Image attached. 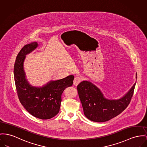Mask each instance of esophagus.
Wrapping results in <instances>:
<instances>
[{
    "label": "esophagus",
    "mask_w": 147,
    "mask_h": 147,
    "mask_svg": "<svg viewBox=\"0 0 147 147\" xmlns=\"http://www.w3.org/2000/svg\"><path fill=\"white\" fill-rule=\"evenodd\" d=\"M81 80H82V78H81L80 77L77 76V77L75 78L74 80V85L75 86H77L78 84L80 83Z\"/></svg>",
    "instance_id": "1"
}]
</instances>
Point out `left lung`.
<instances>
[{
    "mask_svg": "<svg viewBox=\"0 0 147 147\" xmlns=\"http://www.w3.org/2000/svg\"><path fill=\"white\" fill-rule=\"evenodd\" d=\"M136 84V82L121 98L108 99L104 96L100 89L91 82H81L78 86V91L84 115L95 122H104L117 117L129 104Z\"/></svg>",
    "mask_w": 147,
    "mask_h": 147,
    "instance_id": "8db88e82",
    "label": "left lung"
}]
</instances>
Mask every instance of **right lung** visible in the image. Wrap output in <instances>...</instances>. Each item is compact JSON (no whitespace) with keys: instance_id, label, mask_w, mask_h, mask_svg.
Listing matches in <instances>:
<instances>
[{"instance_id":"1","label":"right lung","mask_w":147,"mask_h":147,"mask_svg":"<svg viewBox=\"0 0 147 147\" xmlns=\"http://www.w3.org/2000/svg\"><path fill=\"white\" fill-rule=\"evenodd\" d=\"M38 46L37 42L25 45L18 54L14 66V76L21 104L32 115L40 119H49L59 113L61 96L65 89L73 84L74 76L50 81L42 87L32 86L26 78L24 62L26 55Z\"/></svg>"}]
</instances>
